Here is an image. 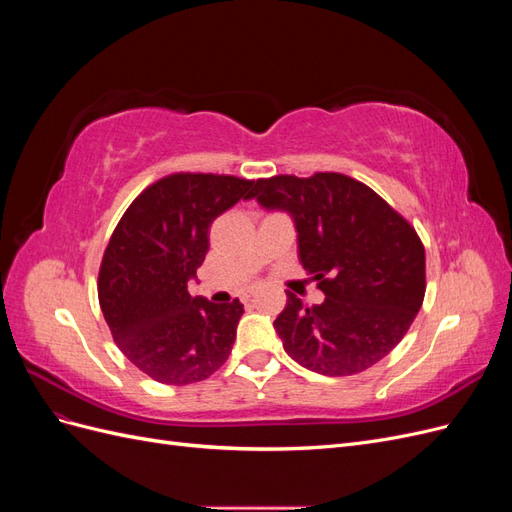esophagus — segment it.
<instances>
[{"instance_id":"1","label":"esophagus","mask_w":512,"mask_h":512,"mask_svg":"<svg viewBox=\"0 0 512 512\" xmlns=\"http://www.w3.org/2000/svg\"><path fill=\"white\" fill-rule=\"evenodd\" d=\"M252 301V294H245V297H243V303H250Z\"/></svg>"}]
</instances>
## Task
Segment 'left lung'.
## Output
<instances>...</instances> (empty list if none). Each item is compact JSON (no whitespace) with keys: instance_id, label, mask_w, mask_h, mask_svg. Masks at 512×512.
Returning a JSON list of instances; mask_svg holds the SVG:
<instances>
[{"instance_id":"left-lung-1","label":"left lung","mask_w":512,"mask_h":512,"mask_svg":"<svg viewBox=\"0 0 512 512\" xmlns=\"http://www.w3.org/2000/svg\"><path fill=\"white\" fill-rule=\"evenodd\" d=\"M252 198L290 215L299 262L324 292L312 307L286 292L273 327L288 356L322 376H352L384 359L425 297V250L414 228L339 173L258 179Z\"/></svg>"}]
</instances>
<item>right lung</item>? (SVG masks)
I'll return each instance as SVG.
<instances>
[{
	"mask_svg": "<svg viewBox=\"0 0 512 512\" xmlns=\"http://www.w3.org/2000/svg\"><path fill=\"white\" fill-rule=\"evenodd\" d=\"M252 188L239 177L170 175L134 200L106 245L104 320L119 350L156 382H200L228 359L243 305L192 297L188 284L207 256L209 226Z\"/></svg>",
	"mask_w": 512,
	"mask_h": 512,
	"instance_id": "right-lung-1",
	"label": "right lung"
}]
</instances>
